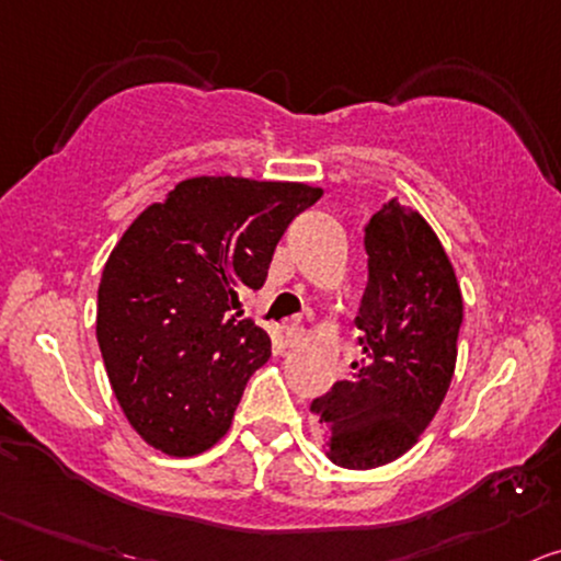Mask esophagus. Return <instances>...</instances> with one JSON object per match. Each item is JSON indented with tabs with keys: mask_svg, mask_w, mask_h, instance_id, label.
Returning a JSON list of instances; mask_svg holds the SVG:
<instances>
[{
	"mask_svg": "<svg viewBox=\"0 0 561 561\" xmlns=\"http://www.w3.org/2000/svg\"><path fill=\"white\" fill-rule=\"evenodd\" d=\"M282 329H285V344L287 346H297V344L302 342L305 329L300 325V318H289V321H285V325H282Z\"/></svg>",
	"mask_w": 561,
	"mask_h": 561,
	"instance_id": "obj_1",
	"label": "esophagus"
}]
</instances>
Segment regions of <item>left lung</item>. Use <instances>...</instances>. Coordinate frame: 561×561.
<instances>
[{"label":"left lung","mask_w":561,"mask_h":561,"mask_svg":"<svg viewBox=\"0 0 561 561\" xmlns=\"http://www.w3.org/2000/svg\"><path fill=\"white\" fill-rule=\"evenodd\" d=\"M365 251L363 359L310 403L325 456L344 469L386 466L420 439L450 388L463 321L456 272L420 211L391 198L367 222Z\"/></svg>","instance_id":"1"}]
</instances>
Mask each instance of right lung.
Listing matches in <instances>:
<instances>
[{
    "instance_id": "1",
    "label": "right lung",
    "mask_w": 561,
    "mask_h": 561,
    "mask_svg": "<svg viewBox=\"0 0 561 561\" xmlns=\"http://www.w3.org/2000/svg\"><path fill=\"white\" fill-rule=\"evenodd\" d=\"M308 183L202 175L129 225L98 287V344L126 420L152 448L196 456L230 430L245 382L272 357L240 297L264 287Z\"/></svg>"
}]
</instances>
